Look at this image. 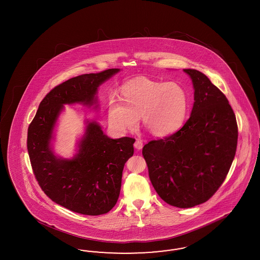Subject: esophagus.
<instances>
[{"label": "esophagus", "instance_id": "obj_1", "mask_svg": "<svg viewBox=\"0 0 260 260\" xmlns=\"http://www.w3.org/2000/svg\"><path fill=\"white\" fill-rule=\"evenodd\" d=\"M134 148L137 149V150H141L143 148V142L140 141V140H136L134 143Z\"/></svg>", "mask_w": 260, "mask_h": 260}]
</instances>
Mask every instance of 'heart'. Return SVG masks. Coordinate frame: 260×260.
Returning a JSON list of instances; mask_svg holds the SVG:
<instances>
[{
  "instance_id": "b5f03b06",
  "label": "heart",
  "mask_w": 260,
  "mask_h": 260,
  "mask_svg": "<svg viewBox=\"0 0 260 260\" xmlns=\"http://www.w3.org/2000/svg\"><path fill=\"white\" fill-rule=\"evenodd\" d=\"M189 109L188 91L180 84L141 77L122 87L120 99L110 97L107 115L110 126L119 132L135 128L141 116L150 134L163 137L181 127Z\"/></svg>"
}]
</instances>
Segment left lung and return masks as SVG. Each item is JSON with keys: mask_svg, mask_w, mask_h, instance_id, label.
I'll use <instances>...</instances> for the list:
<instances>
[{"mask_svg": "<svg viewBox=\"0 0 260 260\" xmlns=\"http://www.w3.org/2000/svg\"><path fill=\"white\" fill-rule=\"evenodd\" d=\"M184 71L194 88L189 118L176 133L146 144L142 154L158 196L186 209L208 201L219 189L236 155L238 128L220 89L202 72Z\"/></svg>", "mask_w": 260, "mask_h": 260, "instance_id": "8db88e82", "label": "left lung"}]
</instances>
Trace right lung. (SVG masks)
<instances>
[{
	"label": "right lung",
	"mask_w": 260,
	"mask_h": 260,
	"mask_svg": "<svg viewBox=\"0 0 260 260\" xmlns=\"http://www.w3.org/2000/svg\"><path fill=\"white\" fill-rule=\"evenodd\" d=\"M118 71L82 74L56 86L40 103L27 129V151L41 189L53 202L74 213L100 215L115 206L123 169L134 155L135 139H111L97 123L87 121L78 153L68 160L56 157L49 148L53 127L63 105L92 106L98 87Z\"/></svg>",
	"instance_id": "right-lung-1"
}]
</instances>
